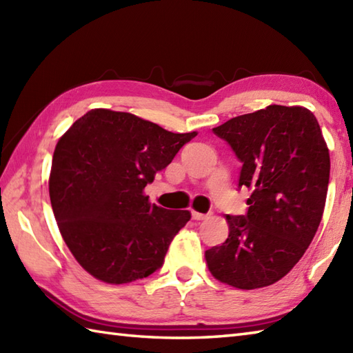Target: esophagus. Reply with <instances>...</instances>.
<instances>
[{
    "instance_id": "34e87169",
    "label": "esophagus",
    "mask_w": 353,
    "mask_h": 353,
    "mask_svg": "<svg viewBox=\"0 0 353 353\" xmlns=\"http://www.w3.org/2000/svg\"><path fill=\"white\" fill-rule=\"evenodd\" d=\"M191 215H192L194 220H205V219H208L206 214H200V212H196V211H191Z\"/></svg>"
}]
</instances>
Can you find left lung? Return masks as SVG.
Listing matches in <instances>:
<instances>
[{
	"instance_id": "8db88e82",
	"label": "left lung",
	"mask_w": 353,
	"mask_h": 353,
	"mask_svg": "<svg viewBox=\"0 0 353 353\" xmlns=\"http://www.w3.org/2000/svg\"><path fill=\"white\" fill-rule=\"evenodd\" d=\"M212 132L238 161V188L250 190L245 215H226L229 236L206 250L215 279L239 290L268 287L308 249L323 215L329 150L311 110L272 104Z\"/></svg>"
}]
</instances>
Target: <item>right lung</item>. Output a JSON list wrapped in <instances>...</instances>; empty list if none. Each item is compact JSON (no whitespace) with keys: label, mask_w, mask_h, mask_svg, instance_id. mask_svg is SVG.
Listing matches in <instances>:
<instances>
[{"label":"right lung","mask_w":353,"mask_h":353,"mask_svg":"<svg viewBox=\"0 0 353 353\" xmlns=\"http://www.w3.org/2000/svg\"><path fill=\"white\" fill-rule=\"evenodd\" d=\"M194 137L127 112L92 109L59 139L50 174L52 212L89 274L127 283L162 267L191 214L148 203L144 188Z\"/></svg>","instance_id":"1"}]
</instances>
